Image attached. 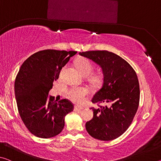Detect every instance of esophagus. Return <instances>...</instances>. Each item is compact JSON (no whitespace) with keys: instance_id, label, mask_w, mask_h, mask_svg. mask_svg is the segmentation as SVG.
Instances as JSON below:
<instances>
[{"instance_id":"obj_1","label":"esophagus","mask_w":161,"mask_h":161,"mask_svg":"<svg viewBox=\"0 0 161 161\" xmlns=\"http://www.w3.org/2000/svg\"><path fill=\"white\" fill-rule=\"evenodd\" d=\"M83 108L82 107H77V106H75V111H81L82 110Z\"/></svg>"}]
</instances>
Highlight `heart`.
Returning <instances> with one entry per match:
<instances>
[{
    "mask_svg": "<svg viewBox=\"0 0 161 161\" xmlns=\"http://www.w3.org/2000/svg\"><path fill=\"white\" fill-rule=\"evenodd\" d=\"M76 66L81 72V74L85 76V77L90 75L92 71H93V65H92V62L88 59L84 58H81L77 59ZM93 80L97 81L99 80V77H94ZM88 94V89L84 88V87H75V88L71 89L68 92V95H69L70 99L75 103H78V104H80V103L85 102Z\"/></svg>",
    "mask_w": 161,
    "mask_h": 161,
    "instance_id": "1",
    "label": "heart"
}]
</instances>
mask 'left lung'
<instances>
[{
    "label": "left lung",
    "instance_id": "left-lung-1",
    "mask_svg": "<svg viewBox=\"0 0 161 161\" xmlns=\"http://www.w3.org/2000/svg\"><path fill=\"white\" fill-rule=\"evenodd\" d=\"M102 68L103 82L92 98L94 103H104L92 108L93 118L86 123L92 137L111 141L128 129L138 110L140 88L136 73L121 57L107 50L80 53Z\"/></svg>",
    "mask_w": 161,
    "mask_h": 161
}]
</instances>
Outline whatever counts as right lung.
I'll return each instance as SVG.
<instances>
[{
	"instance_id": "1",
	"label": "right lung",
	"mask_w": 161,
	"mask_h": 161,
	"mask_svg": "<svg viewBox=\"0 0 161 161\" xmlns=\"http://www.w3.org/2000/svg\"><path fill=\"white\" fill-rule=\"evenodd\" d=\"M76 51L45 50L23 62L15 81L18 109L27 129L42 138L54 137L64 126L65 116L74 109L69 100L58 102L49 96L54 81Z\"/></svg>"
}]
</instances>
